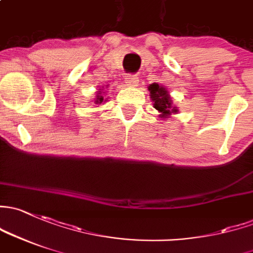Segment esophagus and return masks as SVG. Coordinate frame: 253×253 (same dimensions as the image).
I'll use <instances>...</instances> for the list:
<instances>
[{
	"mask_svg": "<svg viewBox=\"0 0 253 253\" xmlns=\"http://www.w3.org/2000/svg\"><path fill=\"white\" fill-rule=\"evenodd\" d=\"M125 81H126L127 86L135 87V86H138V82H139V80H138L137 76H134V75H127L126 79H125Z\"/></svg>",
	"mask_w": 253,
	"mask_h": 253,
	"instance_id": "1",
	"label": "esophagus"
}]
</instances>
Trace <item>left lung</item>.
Returning <instances> with one entry per match:
<instances>
[{"label":"left lung","instance_id":"obj_1","mask_svg":"<svg viewBox=\"0 0 253 253\" xmlns=\"http://www.w3.org/2000/svg\"><path fill=\"white\" fill-rule=\"evenodd\" d=\"M148 89L150 92V98L154 103V108L160 113V118L167 119L172 114L178 113L177 106H173L172 104L169 93L164 86L159 84H151L148 87Z\"/></svg>","mask_w":253,"mask_h":253}]
</instances>
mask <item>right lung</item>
Returning a JSON list of instances; mask_svg holds the SVG:
<instances>
[{
	"label": "right lung",
	"instance_id": "right-lung-1",
	"mask_svg": "<svg viewBox=\"0 0 253 253\" xmlns=\"http://www.w3.org/2000/svg\"><path fill=\"white\" fill-rule=\"evenodd\" d=\"M103 102H105V100H104V97L102 95V92H100V89H99V91H98V93H97V95H95L94 103H95V104H102Z\"/></svg>",
	"mask_w": 253,
	"mask_h": 253
}]
</instances>
